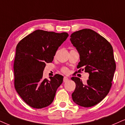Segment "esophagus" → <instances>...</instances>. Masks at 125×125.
<instances>
[{"label": "esophagus", "instance_id": "obj_1", "mask_svg": "<svg viewBox=\"0 0 125 125\" xmlns=\"http://www.w3.org/2000/svg\"><path fill=\"white\" fill-rule=\"evenodd\" d=\"M68 80H69V79H68L67 77H64V78H63V82H64V83H66V82H67Z\"/></svg>", "mask_w": 125, "mask_h": 125}]
</instances>
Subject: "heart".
I'll return each mask as SVG.
<instances>
[{
    "label": "heart",
    "instance_id": "heart-1",
    "mask_svg": "<svg viewBox=\"0 0 125 125\" xmlns=\"http://www.w3.org/2000/svg\"><path fill=\"white\" fill-rule=\"evenodd\" d=\"M61 72L62 73L66 74H68L69 73V69H68V68L66 67H63L61 69Z\"/></svg>",
    "mask_w": 125,
    "mask_h": 125
}]
</instances>
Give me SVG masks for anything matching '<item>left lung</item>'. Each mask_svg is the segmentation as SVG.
Returning a JSON list of instances; mask_svg holds the SVG:
<instances>
[{"label": "left lung", "instance_id": "1", "mask_svg": "<svg viewBox=\"0 0 125 125\" xmlns=\"http://www.w3.org/2000/svg\"><path fill=\"white\" fill-rule=\"evenodd\" d=\"M70 41L80 53V62L76 73H89L86 84L78 77H73L75 89L73 93L74 103L90 107L97 104L108 94L116 69L111 44L104 37L90 29L73 33Z\"/></svg>", "mask_w": 125, "mask_h": 125}]
</instances>
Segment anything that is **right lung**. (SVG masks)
Wrapping results in <instances>:
<instances>
[{
	"label": "right lung",
	"mask_w": 125,
	"mask_h": 125,
	"mask_svg": "<svg viewBox=\"0 0 125 125\" xmlns=\"http://www.w3.org/2000/svg\"><path fill=\"white\" fill-rule=\"evenodd\" d=\"M66 32L36 30L17 44L14 62V86L22 100L34 108L48 106L54 99L63 77L55 74L44 78L46 63L52 62L56 51L66 40Z\"/></svg>",
	"instance_id": "right-lung-1"
}]
</instances>
